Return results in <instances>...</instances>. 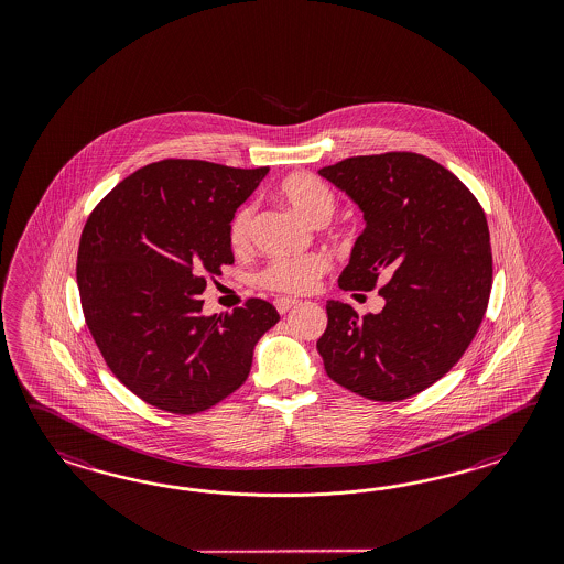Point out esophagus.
I'll return each instance as SVG.
<instances>
[{
	"label": "esophagus",
	"mask_w": 564,
	"mask_h": 564,
	"mask_svg": "<svg viewBox=\"0 0 564 564\" xmlns=\"http://www.w3.org/2000/svg\"><path fill=\"white\" fill-rule=\"evenodd\" d=\"M293 306H297V300H290V297H279V300H274V307H276L279 314L290 312Z\"/></svg>",
	"instance_id": "esophagus-1"
}]
</instances>
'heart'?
I'll list each match as a JSON object with an SVG mask.
<instances>
[{"label": "heart", "mask_w": 564, "mask_h": 564, "mask_svg": "<svg viewBox=\"0 0 564 564\" xmlns=\"http://www.w3.org/2000/svg\"><path fill=\"white\" fill-rule=\"evenodd\" d=\"M279 198L293 208L300 217L314 225L323 223L335 210V194L326 186L323 180L310 173H293L285 177L279 188ZM252 221H254V206H239L236 215L229 223V243L236 252L248 250L252 241ZM330 262L325 254H307L300 258H279L260 273L258 281L279 293H306L316 285V281L328 271Z\"/></svg>", "instance_id": "heart-1"}]
</instances>
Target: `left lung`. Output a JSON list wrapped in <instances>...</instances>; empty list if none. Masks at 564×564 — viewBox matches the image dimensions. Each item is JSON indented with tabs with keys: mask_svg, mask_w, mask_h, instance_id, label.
I'll use <instances>...</instances> for the list:
<instances>
[{
	"mask_svg": "<svg viewBox=\"0 0 564 564\" xmlns=\"http://www.w3.org/2000/svg\"><path fill=\"white\" fill-rule=\"evenodd\" d=\"M364 213L339 276L375 290L380 314L328 300L316 347L326 375L372 401H403L441 380L474 341L492 288L490 231L457 175L417 153L349 156L318 171Z\"/></svg>",
	"mask_w": 564,
	"mask_h": 564,
	"instance_id": "1",
	"label": "left lung"
}]
</instances>
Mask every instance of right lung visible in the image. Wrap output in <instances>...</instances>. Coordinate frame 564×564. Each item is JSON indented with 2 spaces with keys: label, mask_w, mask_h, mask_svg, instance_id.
I'll return each mask as SVG.
<instances>
[{
  "label": "right lung",
  "mask_w": 564,
  "mask_h": 564,
  "mask_svg": "<svg viewBox=\"0 0 564 564\" xmlns=\"http://www.w3.org/2000/svg\"><path fill=\"white\" fill-rule=\"evenodd\" d=\"M267 173L165 159L126 177L86 221L76 267L86 326L109 370L156 410L192 415L238 391L279 323L258 297L221 316H203L198 297L234 262L229 223Z\"/></svg>",
  "instance_id": "right-lung-1"
}]
</instances>
